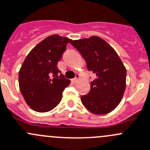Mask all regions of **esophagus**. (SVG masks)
<instances>
[{
	"label": "esophagus",
	"mask_w": 150,
	"mask_h": 150,
	"mask_svg": "<svg viewBox=\"0 0 150 150\" xmlns=\"http://www.w3.org/2000/svg\"><path fill=\"white\" fill-rule=\"evenodd\" d=\"M78 78H79V75H78V74H77V75H75V78H73V80H72V81H73L75 83V82H77V81H78Z\"/></svg>",
	"instance_id": "esophagus-1"
}]
</instances>
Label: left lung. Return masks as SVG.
Listing matches in <instances>:
<instances>
[{"instance_id":"1","label":"left lung","mask_w":150,"mask_h":150,"mask_svg":"<svg viewBox=\"0 0 150 150\" xmlns=\"http://www.w3.org/2000/svg\"><path fill=\"white\" fill-rule=\"evenodd\" d=\"M95 74L89 92L81 97L83 105L94 114H106L115 109L126 87L127 71L114 48L98 36L71 41Z\"/></svg>"}]
</instances>
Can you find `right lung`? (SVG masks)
I'll return each mask as SVG.
<instances>
[{"instance_id": "obj_1", "label": "right lung", "mask_w": 150, "mask_h": 150, "mask_svg": "<svg viewBox=\"0 0 150 150\" xmlns=\"http://www.w3.org/2000/svg\"><path fill=\"white\" fill-rule=\"evenodd\" d=\"M72 40L58 34L48 36L28 54L19 72V86L26 103L37 112L50 111L59 104L70 83L57 64Z\"/></svg>"}]
</instances>
